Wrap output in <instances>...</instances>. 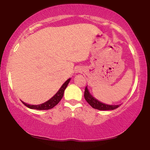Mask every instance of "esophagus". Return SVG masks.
<instances>
[{"instance_id":"esophagus-1","label":"esophagus","mask_w":150,"mask_h":150,"mask_svg":"<svg viewBox=\"0 0 150 150\" xmlns=\"http://www.w3.org/2000/svg\"><path fill=\"white\" fill-rule=\"evenodd\" d=\"M80 70V69H78V70Z\"/></svg>"}]
</instances>
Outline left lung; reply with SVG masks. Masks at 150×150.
Segmentation results:
<instances>
[{
  "label": "left lung",
  "instance_id": "obj_1",
  "mask_svg": "<svg viewBox=\"0 0 150 150\" xmlns=\"http://www.w3.org/2000/svg\"><path fill=\"white\" fill-rule=\"evenodd\" d=\"M84 97H85V100L87 102L92 106V108H95V109L100 110V111H107V110H113L116 109L118 107H119L120 105H108L103 104L100 102L89 94L88 89L87 87L85 89V93H84Z\"/></svg>",
  "mask_w": 150,
  "mask_h": 150
}]
</instances>
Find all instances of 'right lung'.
Returning a JSON list of instances; mask_svg holds the SVG:
<instances>
[{"label":"right lung","instance_id":"right-lung-1","mask_svg":"<svg viewBox=\"0 0 150 150\" xmlns=\"http://www.w3.org/2000/svg\"><path fill=\"white\" fill-rule=\"evenodd\" d=\"M70 80V79H68V80L65 81V82L61 86V87L60 88L59 90L58 91V92L56 93V94H55L51 99H50L49 101H46V102L44 103V104H39V105H30V104H26V103L23 102V101H22V102L27 107L32 108V109H37V110L51 109V108L54 107L56 105H57L58 103H59V101L61 100V99L63 98V93H64L65 89L67 87V86H68V83H69Z\"/></svg>","mask_w":150,"mask_h":150}]
</instances>
